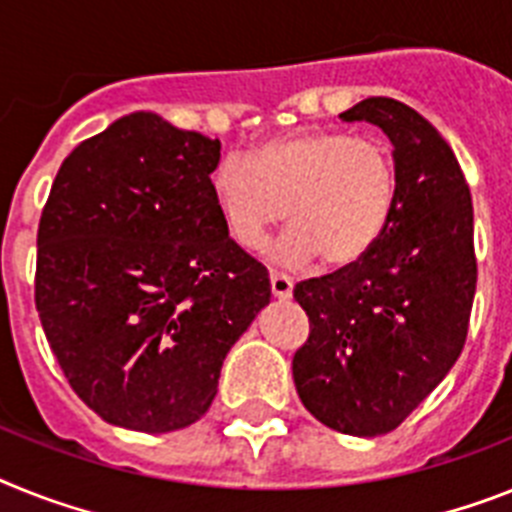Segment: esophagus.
Here are the masks:
<instances>
[{
	"label": "esophagus",
	"instance_id": "obj_1",
	"mask_svg": "<svg viewBox=\"0 0 512 512\" xmlns=\"http://www.w3.org/2000/svg\"><path fill=\"white\" fill-rule=\"evenodd\" d=\"M270 291H273L276 299L286 302V299H291V294H294V281H291L289 276H283V273L270 270Z\"/></svg>",
	"mask_w": 512,
	"mask_h": 512
}]
</instances>
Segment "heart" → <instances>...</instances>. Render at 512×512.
Here are the masks:
<instances>
[{
  "mask_svg": "<svg viewBox=\"0 0 512 512\" xmlns=\"http://www.w3.org/2000/svg\"><path fill=\"white\" fill-rule=\"evenodd\" d=\"M223 226L247 249H260L286 218L289 234L273 260L302 268L322 257L330 268L359 263L393 218L398 179L393 153L372 137L299 130L226 156L210 174Z\"/></svg>",
  "mask_w": 512,
  "mask_h": 512,
  "instance_id": "b5f03b06",
  "label": "heart"
}]
</instances>
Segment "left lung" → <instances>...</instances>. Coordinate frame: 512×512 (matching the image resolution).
<instances>
[{
  "mask_svg": "<svg viewBox=\"0 0 512 512\" xmlns=\"http://www.w3.org/2000/svg\"><path fill=\"white\" fill-rule=\"evenodd\" d=\"M341 122L388 135L398 195L359 263L296 283L309 338L291 369L317 422L375 437L393 432L461 356L476 291L474 208L453 150L419 111L372 96Z\"/></svg>",
  "mask_w": 512,
  "mask_h": 512,
  "instance_id": "left-lung-1",
  "label": "left lung"
}]
</instances>
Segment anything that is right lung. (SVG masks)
<instances>
[{
	"label": "right lung",
	"mask_w": 512,
	"mask_h": 512,
	"mask_svg": "<svg viewBox=\"0 0 512 512\" xmlns=\"http://www.w3.org/2000/svg\"><path fill=\"white\" fill-rule=\"evenodd\" d=\"M221 143L135 111L64 158L38 223L36 309L64 377L103 422L195 424L226 354L270 304L268 270L210 192Z\"/></svg>",
	"instance_id": "1"
}]
</instances>
